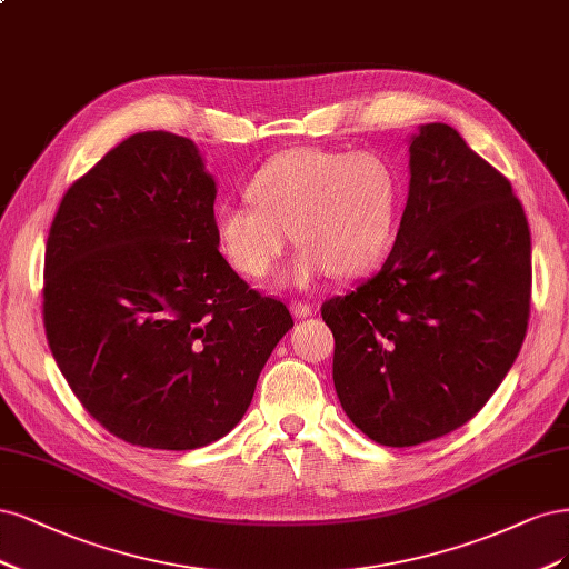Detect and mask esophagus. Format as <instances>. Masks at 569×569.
<instances>
[{
	"label": "esophagus",
	"mask_w": 569,
	"mask_h": 569,
	"mask_svg": "<svg viewBox=\"0 0 569 569\" xmlns=\"http://www.w3.org/2000/svg\"><path fill=\"white\" fill-rule=\"evenodd\" d=\"M290 311H292V315H296L298 319H305V317H311V315H315V307H311L309 302L296 300V302L290 305Z\"/></svg>",
	"instance_id": "obj_1"
}]
</instances>
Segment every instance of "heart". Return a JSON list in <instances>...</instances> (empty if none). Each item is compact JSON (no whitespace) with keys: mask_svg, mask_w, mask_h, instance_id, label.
Here are the masks:
<instances>
[{"mask_svg":"<svg viewBox=\"0 0 569 569\" xmlns=\"http://www.w3.org/2000/svg\"><path fill=\"white\" fill-rule=\"evenodd\" d=\"M248 198L214 212L222 258L241 277L260 281L296 236L302 248L288 279L309 286L331 271L357 277L382 258L397 227L401 177L373 151L305 146L267 160L250 179Z\"/></svg>","mask_w":569,"mask_h":569,"instance_id":"obj_1","label":"heart"}]
</instances>
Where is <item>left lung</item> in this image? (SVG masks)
I'll return each instance as SVG.
<instances>
[{"label":"left lung","mask_w":569,"mask_h":569,"mask_svg":"<svg viewBox=\"0 0 569 569\" xmlns=\"http://www.w3.org/2000/svg\"><path fill=\"white\" fill-rule=\"evenodd\" d=\"M409 198L376 277L326 300L333 382L385 447L466 426L516 361L529 321L531 241L510 181L453 127L420 124Z\"/></svg>","instance_id":"left-lung-1"}]
</instances>
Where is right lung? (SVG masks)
Masks as SVG:
<instances>
[{"instance_id": "add662e5", "label": "right lung", "mask_w": 569, "mask_h": 569, "mask_svg": "<svg viewBox=\"0 0 569 569\" xmlns=\"http://www.w3.org/2000/svg\"><path fill=\"white\" fill-rule=\"evenodd\" d=\"M214 179L191 139L139 132L72 184L44 252V331L70 390L124 442L187 451L236 428L281 300L217 250Z\"/></svg>"}]
</instances>
